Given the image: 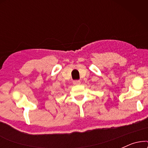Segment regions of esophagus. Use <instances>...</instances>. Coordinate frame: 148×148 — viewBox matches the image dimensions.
Returning a JSON list of instances; mask_svg holds the SVG:
<instances>
[{
	"label": "esophagus",
	"instance_id": "obj_1",
	"mask_svg": "<svg viewBox=\"0 0 148 148\" xmlns=\"http://www.w3.org/2000/svg\"><path fill=\"white\" fill-rule=\"evenodd\" d=\"M81 84V82L79 80H75L73 81V84L74 85H79Z\"/></svg>",
	"mask_w": 148,
	"mask_h": 148
}]
</instances>
